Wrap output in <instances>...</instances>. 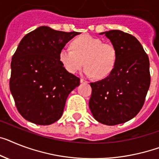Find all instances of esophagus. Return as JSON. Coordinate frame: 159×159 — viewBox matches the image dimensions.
Listing matches in <instances>:
<instances>
[{
    "instance_id": "1",
    "label": "esophagus",
    "mask_w": 159,
    "mask_h": 159,
    "mask_svg": "<svg viewBox=\"0 0 159 159\" xmlns=\"http://www.w3.org/2000/svg\"><path fill=\"white\" fill-rule=\"evenodd\" d=\"M80 82L81 83H87V81L85 80H84V79H80Z\"/></svg>"
}]
</instances>
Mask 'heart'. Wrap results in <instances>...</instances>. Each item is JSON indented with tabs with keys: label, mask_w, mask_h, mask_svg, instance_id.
Wrapping results in <instances>:
<instances>
[{
	"label": "heart",
	"mask_w": 159,
	"mask_h": 159,
	"mask_svg": "<svg viewBox=\"0 0 159 159\" xmlns=\"http://www.w3.org/2000/svg\"><path fill=\"white\" fill-rule=\"evenodd\" d=\"M71 48L63 47L58 58L66 70L70 74L76 73L83 66L86 76L102 80L108 77L117 62V50L112 44L103 43L99 38L83 35L75 38Z\"/></svg>",
	"instance_id": "heart-1"
}]
</instances>
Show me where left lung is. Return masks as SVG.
Here are the masks:
<instances>
[{"mask_svg": "<svg viewBox=\"0 0 159 159\" xmlns=\"http://www.w3.org/2000/svg\"><path fill=\"white\" fill-rule=\"evenodd\" d=\"M117 50V62L110 75L90 83L89 108L99 123L112 126L133 119L142 108L150 84L149 61L135 36L119 30L102 32Z\"/></svg>", "mask_w": 159, "mask_h": 159, "instance_id": "obj_1", "label": "left lung"}]
</instances>
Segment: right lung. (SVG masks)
<instances>
[{"label":"right lung","instance_id":"obj_1","mask_svg":"<svg viewBox=\"0 0 159 159\" xmlns=\"http://www.w3.org/2000/svg\"><path fill=\"white\" fill-rule=\"evenodd\" d=\"M79 32L42 26L22 39L12 57L10 89L18 112L38 125H49L62 115L66 101L80 80L66 70L58 54Z\"/></svg>","mask_w":159,"mask_h":159}]
</instances>
